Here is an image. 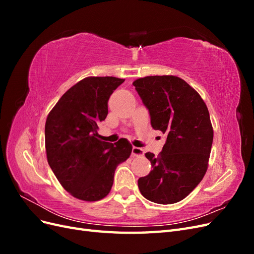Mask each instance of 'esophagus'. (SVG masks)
I'll use <instances>...</instances> for the list:
<instances>
[{
  "label": "esophagus",
  "mask_w": 254,
  "mask_h": 254,
  "mask_svg": "<svg viewBox=\"0 0 254 254\" xmlns=\"http://www.w3.org/2000/svg\"><path fill=\"white\" fill-rule=\"evenodd\" d=\"M144 155V150L140 147H132V156L133 157H141Z\"/></svg>",
  "instance_id": "1"
}]
</instances>
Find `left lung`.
I'll list each match as a JSON object with an SVG mask.
<instances>
[{
	"instance_id": "1",
	"label": "left lung",
	"mask_w": 254,
	"mask_h": 254,
	"mask_svg": "<svg viewBox=\"0 0 254 254\" xmlns=\"http://www.w3.org/2000/svg\"><path fill=\"white\" fill-rule=\"evenodd\" d=\"M132 84L152 128L166 134L158 157L145 153L152 170L137 186L149 201L179 202L200 183L209 165L214 135L209 110L198 92L177 76H146Z\"/></svg>"
}]
</instances>
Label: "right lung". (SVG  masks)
Returning a JSON list of instances; mask_svg holds the SVG:
<instances>
[{
	"label": "right lung",
	"instance_id": "right-lung-1",
	"mask_svg": "<svg viewBox=\"0 0 254 254\" xmlns=\"http://www.w3.org/2000/svg\"><path fill=\"white\" fill-rule=\"evenodd\" d=\"M125 81L112 76L83 78L60 97L45 123L48 162L63 188L83 201L110 193L115 168L132 151L126 139L99 140L97 130L108 114L113 91Z\"/></svg>",
	"mask_w": 254,
	"mask_h": 254
}]
</instances>
